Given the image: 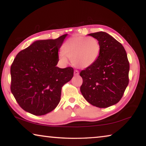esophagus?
Returning <instances> with one entry per match:
<instances>
[{
	"label": "esophagus",
	"instance_id": "esophagus-1",
	"mask_svg": "<svg viewBox=\"0 0 146 146\" xmlns=\"http://www.w3.org/2000/svg\"><path fill=\"white\" fill-rule=\"evenodd\" d=\"M78 74H79V72H78V70H75V71H74V75H75V76H78Z\"/></svg>",
	"mask_w": 146,
	"mask_h": 146
}]
</instances>
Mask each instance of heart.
<instances>
[{"label":"heart","instance_id":"b5f03b06","mask_svg":"<svg viewBox=\"0 0 146 146\" xmlns=\"http://www.w3.org/2000/svg\"><path fill=\"white\" fill-rule=\"evenodd\" d=\"M59 58L67 62L71 59L76 67L87 68L93 66L100 56L101 46L97 38L81 35H75L66 41Z\"/></svg>","mask_w":146,"mask_h":146}]
</instances>
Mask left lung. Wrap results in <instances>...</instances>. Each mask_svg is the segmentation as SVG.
Wrapping results in <instances>:
<instances>
[{
    "label": "left lung",
    "mask_w": 146,
    "mask_h": 146,
    "mask_svg": "<svg viewBox=\"0 0 146 146\" xmlns=\"http://www.w3.org/2000/svg\"><path fill=\"white\" fill-rule=\"evenodd\" d=\"M88 35L99 41L101 53L93 66L80 71V91L91 105L106 108L122 98L129 84V63L124 48L110 35L100 31Z\"/></svg>",
    "instance_id": "obj_1"
}]
</instances>
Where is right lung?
I'll return each mask as SVG.
<instances>
[{
	"mask_svg": "<svg viewBox=\"0 0 146 146\" xmlns=\"http://www.w3.org/2000/svg\"><path fill=\"white\" fill-rule=\"evenodd\" d=\"M67 34L37 40L20 51L11 66V91L24 111L46 115L60 100L62 86L73 76V68L56 67L58 50Z\"/></svg>",
	"mask_w": 146,
	"mask_h": 146,
	"instance_id": "add662e5",
	"label": "right lung"
}]
</instances>
